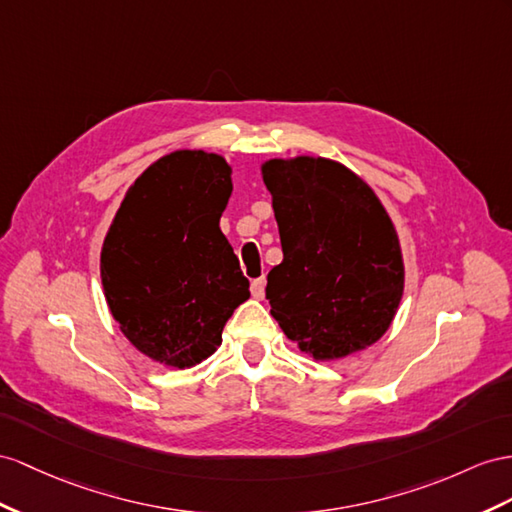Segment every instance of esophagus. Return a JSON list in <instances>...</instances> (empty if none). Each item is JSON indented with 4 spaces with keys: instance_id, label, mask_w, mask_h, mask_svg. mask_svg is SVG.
I'll return each mask as SVG.
<instances>
[{
    "instance_id": "esophagus-1",
    "label": "esophagus",
    "mask_w": 512,
    "mask_h": 512,
    "mask_svg": "<svg viewBox=\"0 0 512 512\" xmlns=\"http://www.w3.org/2000/svg\"><path fill=\"white\" fill-rule=\"evenodd\" d=\"M251 294L255 298H264V294H266V279L264 277L251 281Z\"/></svg>"
}]
</instances>
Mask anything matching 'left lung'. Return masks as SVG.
Instances as JSON below:
<instances>
[{
    "instance_id": "left-lung-1",
    "label": "left lung",
    "mask_w": 512,
    "mask_h": 512,
    "mask_svg": "<svg viewBox=\"0 0 512 512\" xmlns=\"http://www.w3.org/2000/svg\"><path fill=\"white\" fill-rule=\"evenodd\" d=\"M283 261L266 298L283 333L313 359H342L378 342L404 290L400 242L372 188L324 157L261 166Z\"/></svg>"
}]
</instances>
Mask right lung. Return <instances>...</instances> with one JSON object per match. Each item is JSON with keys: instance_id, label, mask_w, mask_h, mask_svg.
<instances>
[{"instance_id": "obj_1", "label": "right lung", "mask_w": 512, "mask_h": 512, "mask_svg": "<svg viewBox=\"0 0 512 512\" xmlns=\"http://www.w3.org/2000/svg\"><path fill=\"white\" fill-rule=\"evenodd\" d=\"M231 166L216 153L175 151L134 181L101 248L114 320L142 355L192 368L222 342L233 309L251 296L220 216Z\"/></svg>"}]
</instances>
